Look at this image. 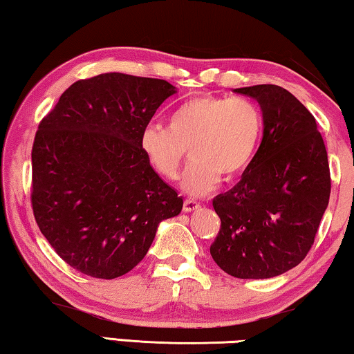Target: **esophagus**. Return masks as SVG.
<instances>
[{
  "instance_id": "obj_1",
  "label": "esophagus",
  "mask_w": 354,
  "mask_h": 354,
  "mask_svg": "<svg viewBox=\"0 0 354 354\" xmlns=\"http://www.w3.org/2000/svg\"><path fill=\"white\" fill-rule=\"evenodd\" d=\"M198 207H200V203H196L194 200H185L184 201V206H183V211L184 212H194Z\"/></svg>"
}]
</instances>
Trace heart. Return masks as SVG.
<instances>
[{
  "label": "heart",
  "mask_w": 354,
  "mask_h": 354,
  "mask_svg": "<svg viewBox=\"0 0 354 354\" xmlns=\"http://www.w3.org/2000/svg\"><path fill=\"white\" fill-rule=\"evenodd\" d=\"M263 128L261 109L250 100L198 97L170 113L165 127L143 129L140 148L148 164L165 179H175L189 148L192 162L181 176V189L203 195L242 175L253 160Z\"/></svg>",
  "instance_id": "b5f03b06"
}]
</instances>
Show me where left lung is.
Here are the masks:
<instances>
[{"label":"left lung","instance_id":"8db88e82","mask_svg":"<svg viewBox=\"0 0 354 354\" xmlns=\"http://www.w3.org/2000/svg\"><path fill=\"white\" fill-rule=\"evenodd\" d=\"M234 92L259 103L262 140L241 181L214 198L221 227L211 256L231 277L267 279L297 267L313 247L331 194L328 154L313 113L286 88Z\"/></svg>","mask_w":354,"mask_h":354}]
</instances>
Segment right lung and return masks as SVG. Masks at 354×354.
I'll use <instances>...</instances> for the list:
<instances>
[{"label":"right lung","instance_id":"obj_1","mask_svg":"<svg viewBox=\"0 0 354 354\" xmlns=\"http://www.w3.org/2000/svg\"><path fill=\"white\" fill-rule=\"evenodd\" d=\"M164 80L103 73L77 81L41 120L32 147V209L56 253L93 278L133 270L183 198L159 178L140 136L175 95Z\"/></svg>","mask_w":354,"mask_h":354}]
</instances>
